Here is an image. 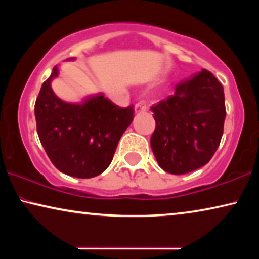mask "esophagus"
Here are the masks:
<instances>
[{
    "mask_svg": "<svg viewBox=\"0 0 259 259\" xmlns=\"http://www.w3.org/2000/svg\"><path fill=\"white\" fill-rule=\"evenodd\" d=\"M134 111H136L137 113L145 112V111H147V106L144 105L143 102H138V104H136V106H134Z\"/></svg>",
    "mask_w": 259,
    "mask_h": 259,
    "instance_id": "esophagus-1",
    "label": "esophagus"
}]
</instances>
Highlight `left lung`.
Listing matches in <instances>:
<instances>
[{
    "label": "left lung",
    "mask_w": 259,
    "mask_h": 259,
    "mask_svg": "<svg viewBox=\"0 0 259 259\" xmlns=\"http://www.w3.org/2000/svg\"><path fill=\"white\" fill-rule=\"evenodd\" d=\"M151 109L155 120L151 147L164 171L185 175L211 160L226 116L224 90L213 74L203 69L182 81Z\"/></svg>",
    "instance_id": "1"
}]
</instances>
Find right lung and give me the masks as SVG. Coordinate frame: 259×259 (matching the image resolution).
<instances>
[{"label": "right lung", "mask_w": 259, "mask_h": 259, "mask_svg": "<svg viewBox=\"0 0 259 259\" xmlns=\"http://www.w3.org/2000/svg\"><path fill=\"white\" fill-rule=\"evenodd\" d=\"M56 76L55 66L35 102L38 138L59 171L93 178L111 164L120 138L134 118L133 106L119 107L102 94L92 95L82 104L65 102L52 90Z\"/></svg>", "instance_id": "obj_1"}]
</instances>
